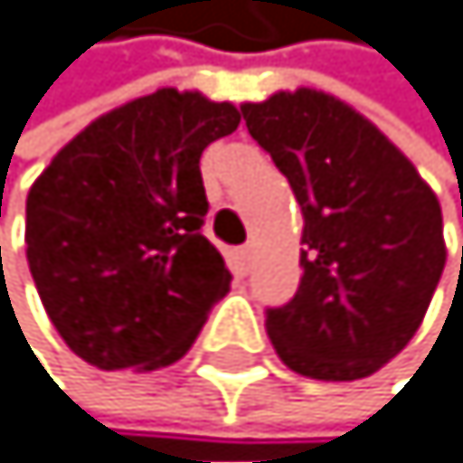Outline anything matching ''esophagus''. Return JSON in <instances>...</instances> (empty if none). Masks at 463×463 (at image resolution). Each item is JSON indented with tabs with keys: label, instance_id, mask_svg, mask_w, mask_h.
<instances>
[{
	"label": "esophagus",
	"instance_id": "obj_1",
	"mask_svg": "<svg viewBox=\"0 0 463 463\" xmlns=\"http://www.w3.org/2000/svg\"><path fill=\"white\" fill-rule=\"evenodd\" d=\"M236 257H239V269H241V274H248V271H250V262H254V248H250V245H241V248L236 250Z\"/></svg>",
	"mask_w": 463,
	"mask_h": 463
}]
</instances>
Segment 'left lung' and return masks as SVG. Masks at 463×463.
I'll return each mask as SVG.
<instances>
[{
  "instance_id": "obj_1",
  "label": "left lung",
  "mask_w": 463,
  "mask_h": 463,
  "mask_svg": "<svg viewBox=\"0 0 463 463\" xmlns=\"http://www.w3.org/2000/svg\"><path fill=\"white\" fill-rule=\"evenodd\" d=\"M241 118L304 215L298 292L266 310L274 352L307 378L373 375L417 334L438 289V197L387 136L319 90H280Z\"/></svg>"
}]
</instances>
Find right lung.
I'll use <instances>...</instances> for the list:
<instances>
[{
    "label": "right lung",
    "mask_w": 463,
    "mask_h": 463,
    "mask_svg": "<svg viewBox=\"0 0 463 463\" xmlns=\"http://www.w3.org/2000/svg\"><path fill=\"white\" fill-rule=\"evenodd\" d=\"M230 103L162 88L85 127L34 180L25 257L46 313L99 369H159L197 340L233 274L203 236L201 153Z\"/></svg>",
    "instance_id": "obj_1"
}]
</instances>
